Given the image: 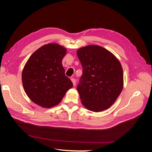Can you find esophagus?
Masks as SVG:
<instances>
[{"label":"esophagus","mask_w":152,"mask_h":152,"mask_svg":"<svg viewBox=\"0 0 152 152\" xmlns=\"http://www.w3.org/2000/svg\"><path fill=\"white\" fill-rule=\"evenodd\" d=\"M71 80H72V82L73 86H75V85H76V80H75V79H73V78H72Z\"/></svg>","instance_id":"esophagus-1"}]
</instances>
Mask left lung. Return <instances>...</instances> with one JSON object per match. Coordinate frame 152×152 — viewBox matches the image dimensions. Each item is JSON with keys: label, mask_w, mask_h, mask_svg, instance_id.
Wrapping results in <instances>:
<instances>
[{"label": "left lung", "mask_w": 152, "mask_h": 152, "mask_svg": "<svg viewBox=\"0 0 152 152\" xmlns=\"http://www.w3.org/2000/svg\"><path fill=\"white\" fill-rule=\"evenodd\" d=\"M77 54L83 68L77 86L82 104L94 112L109 108L123 89L120 61L111 52L97 45L81 48Z\"/></svg>", "instance_id": "8db88e82"}]
</instances>
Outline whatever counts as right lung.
Wrapping results in <instances>:
<instances>
[{
  "mask_svg": "<svg viewBox=\"0 0 152 152\" xmlns=\"http://www.w3.org/2000/svg\"><path fill=\"white\" fill-rule=\"evenodd\" d=\"M66 49L51 43L42 45L31 55L22 72V83L28 97L45 108L61 102L67 91L73 87L65 75L62 59Z\"/></svg>",
  "mask_w": 152,
  "mask_h": 152,
  "instance_id": "right-lung-1",
  "label": "right lung"
}]
</instances>
